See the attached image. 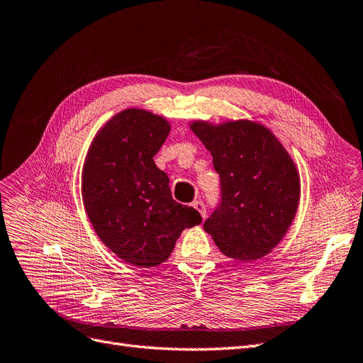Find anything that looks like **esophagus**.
I'll use <instances>...</instances> for the list:
<instances>
[{
	"mask_svg": "<svg viewBox=\"0 0 363 363\" xmlns=\"http://www.w3.org/2000/svg\"><path fill=\"white\" fill-rule=\"evenodd\" d=\"M196 211L200 212V215L203 216V219L206 218V206H204V203L203 201H194V204H192Z\"/></svg>",
	"mask_w": 363,
	"mask_h": 363,
	"instance_id": "1",
	"label": "esophagus"
}]
</instances>
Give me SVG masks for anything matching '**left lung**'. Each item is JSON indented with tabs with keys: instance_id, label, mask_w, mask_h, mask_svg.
Here are the masks:
<instances>
[{
	"instance_id": "1",
	"label": "left lung",
	"mask_w": 363,
	"mask_h": 363,
	"mask_svg": "<svg viewBox=\"0 0 363 363\" xmlns=\"http://www.w3.org/2000/svg\"><path fill=\"white\" fill-rule=\"evenodd\" d=\"M213 157L221 203L204 230L225 256L257 260L276 247L292 224L300 201V177L279 139L252 121L191 125Z\"/></svg>"
}]
</instances>
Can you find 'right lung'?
<instances>
[{"mask_svg": "<svg viewBox=\"0 0 363 363\" xmlns=\"http://www.w3.org/2000/svg\"><path fill=\"white\" fill-rule=\"evenodd\" d=\"M169 130L159 115L125 108L98 131L83 167V203L98 238L140 268L160 265L183 230L201 223L199 211L172 200L152 159Z\"/></svg>", "mask_w": 363, "mask_h": 363, "instance_id": "add662e5", "label": "right lung"}]
</instances>
